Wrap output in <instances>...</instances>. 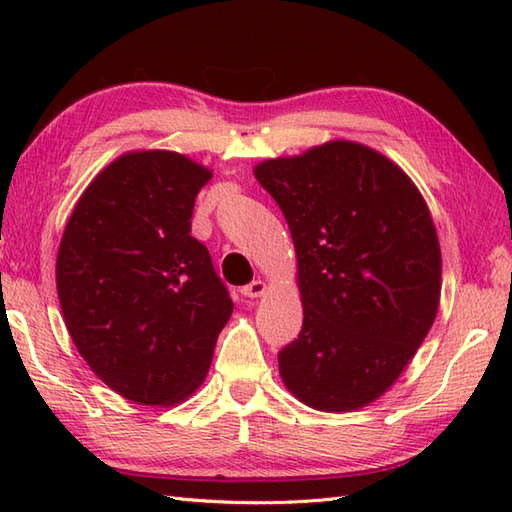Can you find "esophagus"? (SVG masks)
<instances>
[{
  "label": "esophagus",
  "mask_w": 512,
  "mask_h": 512,
  "mask_svg": "<svg viewBox=\"0 0 512 512\" xmlns=\"http://www.w3.org/2000/svg\"><path fill=\"white\" fill-rule=\"evenodd\" d=\"M266 292V284L262 279H255V281H250L248 286H244L242 288V295L244 297H248V299H257V297H262Z\"/></svg>",
  "instance_id": "obj_1"
}]
</instances>
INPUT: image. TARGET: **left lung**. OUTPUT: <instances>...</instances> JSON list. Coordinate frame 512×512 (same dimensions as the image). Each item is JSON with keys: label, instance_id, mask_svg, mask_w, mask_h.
Instances as JSON below:
<instances>
[{"label": "left lung", "instance_id": "obj_1", "mask_svg": "<svg viewBox=\"0 0 512 512\" xmlns=\"http://www.w3.org/2000/svg\"><path fill=\"white\" fill-rule=\"evenodd\" d=\"M255 178L284 213L299 266L303 325L279 374L308 407H365L436 319L442 259L427 204L398 165L350 140L266 160Z\"/></svg>", "mask_w": 512, "mask_h": 512}]
</instances>
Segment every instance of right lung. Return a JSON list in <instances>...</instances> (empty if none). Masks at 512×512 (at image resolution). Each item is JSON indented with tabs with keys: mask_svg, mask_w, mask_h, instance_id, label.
I'll return each instance as SVG.
<instances>
[{
	"mask_svg": "<svg viewBox=\"0 0 512 512\" xmlns=\"http://www.w3.org/2000/svg\"><path fill=\"white\" fill-rule=\"evenodd\" d=\"M211 171L176 151L105 167L65 226L57 292L76 350L107 387L173 405L202 385L233 312L191 215Z\"/></svg>",
	"mask_w": 512,
	"mask_h": 512,
	"instance_id": "obj_1",
	"label": "right lung"
}]
</instances>
